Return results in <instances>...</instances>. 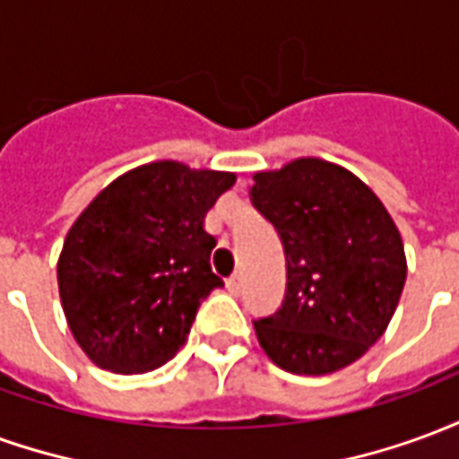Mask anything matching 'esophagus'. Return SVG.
<instances>
[{
    "mask_svg": "<svg viewBox=\"0 0 459 459\" xmlns=\"http://www.w3.org/2000/svg\"><path fill=\"white\" fill-rule=\"evenodd\" d=\"M226 288H229V292H233V295H240V290H243V275H240V273L230 275V278L226 280Z\"/></svg>",
    "mask_w": 459,
    "mask_h": 459,
    "instance_id": "obj_1",
    "label": "esophagus"
}]
</instances>
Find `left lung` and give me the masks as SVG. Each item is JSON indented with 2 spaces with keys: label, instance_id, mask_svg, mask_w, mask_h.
Wrapping results in <instances>:
<instances>
[{
  "label": "left lung",
  "instance_id": "obj_1",
  "mask_svg": "<svg viewBox=\"0 0 459 459\" xmlns=\"http://www.w3.org/2000/svg\"><path fill=\"white\" fill-rule=\"evenodd\" d=\"M253 181L250 201L275 226L288 263L282 307L253 322L263 351L290 374L354 364L385 332L405 285L391 213L359 177L317 157Z\"/></svg>",
  "mask_w": 459,
  "mask_h": 459
}]
</instances>
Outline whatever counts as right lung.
Returning a JSON list of instances; mask_svg holds the SVG:
<instances>
[{"label": "right lung", "instance_id": "obj_1", "mask_svg": "<svg viewBox=\"0 0 459 459\" xmlns=\"http://www.w3.org/2000/svg\"><path fill=\"white\" fill-rule=\"evenodd\" d=\"M236 174L152 161L125 171L75 219L58 258L68 327L88 359L115 374L167 364L196 309L223 280L204 219Z\"/></svg>", "mask_w": 459, "mask_h": 459}]
</instances>
